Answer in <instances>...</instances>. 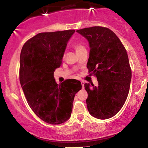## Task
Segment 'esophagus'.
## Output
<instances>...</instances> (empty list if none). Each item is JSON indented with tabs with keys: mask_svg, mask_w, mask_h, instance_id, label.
I'll list each match as a JSON object with an SVG mask.
<instances>
[{
	"mask_svg": "<svg viewBox=\"0 0 148 148\" xmlns=\"http://www.w3.org/2000/svg\"><path fill=\"white\" fill-rule=\"evenodd\" d=\"M81 84H82V88H84V81H81Z\"/></svg>",
	"mask_w": 148,
	"mask_h": 148,
	"instance_id": "34e87169",
	"label": "esophagus"
}]
</instances>
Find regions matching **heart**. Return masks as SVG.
<instances>
[{"mask_svg": "<svg viewBox=\"0 0 148 148\" xmlns=\"http://www.w3.org/2000/svg\"><path fill=\"white\" fill-rule=\"evenodd\" d=\"M74 47L76 52H78V51H79V50L83 49V48H85L84 47V46L81 45H80V44H78V43L74 44Z\"/></svg>", "mask_w": 148, "mask_h": 148, "instance_id": "1", "label": "heart"}]
</instances>
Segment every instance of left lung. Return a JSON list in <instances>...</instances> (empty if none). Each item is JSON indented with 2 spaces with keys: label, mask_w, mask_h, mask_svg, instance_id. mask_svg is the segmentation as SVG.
<instances>
[{
  "label": "left lung",
  "mask_w": 148,
  "mask_h": 148,
  "mask_svg": "<svg viewBox=\"0 0 148 148\" xmlns=\"http://www.w3.org/2000/svg\"><path fill=\"white\" fill-rule=\"evenodd\" d=\"M76 32L89 42L87 68L98 82V86L84 84L88 112L100 120L112 118L124 104L130 86L132 70L126 50L108 28L92 26Z\"/></svg>",
  "instance_id": "8db88e82"
}]
</instances>
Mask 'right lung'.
Returning a JSON list of instances; mask_svg holds the SVG:
<instances>
[{
    "instance_id": "1",
    "label": "right lung",
    "mask_w": 148,
    "mask_h": 148,
    "mask_svg": "<svg viewBox=\"0 0 148 148\" xmlns=\"http://www.w3.org/2000/svg\"><path fill=\"white\" fill-rule=\"evenodd\" d=\"M74 30L41 32L26 41L20 56V82L34 114L50 124H60L71 116L75 94L82 89L75 79L58 84L54 72L60 66Z\"/></svg>"
}]
</instances>
